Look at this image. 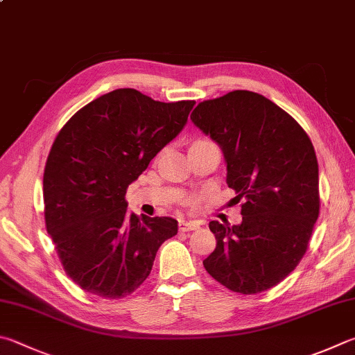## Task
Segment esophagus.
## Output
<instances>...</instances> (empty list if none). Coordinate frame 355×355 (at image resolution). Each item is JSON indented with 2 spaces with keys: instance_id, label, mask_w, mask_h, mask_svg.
I'll return each instance as SVG.
<instances>
[{
  "instance_id": "obj_1",
  "label": "esophagus",
  "mask_w": 355,
  "mask_h": 355,
  "mask_svg": "<svg viewBox=\"0 0 355 355\" xmlns=\"http://www.w3.org/2000/svg\"><path fill=\"white\" fill-rule=\"evenodd\" d=\"M200 223L198 220H182L180 222V231H194L200 228Z\"/></svg>"
}]
</instances>
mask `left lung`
<instances>
[{
  "instance_id": "left-lung-1",
  "label": "left lung",
  "mask_w": 355,
  "mask_h": 355,
  "mask_svg": "<svg viewBox=\"0 0 355 355\" xmlns=\"http://www.w3.org/2000/svg\"><path fill=\"white\" fill-rule=\"evenodd\" d=\"M191 119L222 149L227 184L243 200L239 225L209 222L217 245L206 272L237 293L272 288L298 266L318 218L311 139L282 108L245 89L200 102Z\"/></svg>"
}]
</instances>
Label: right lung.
Here are the masks:
<instances>
[{"label": "right lung", "instance_id": "1", "mask_svg": "<svg viewBox=\"0 0 355 355\" xmlns=\"http://www.w3.org/2000/svg\"><path fill=\"white\" fill-rule=\"evenodd\" d=\"M194 105L119 88L80 108L57 135L43 175L44 222L67 275L85 292L133 293L161 243L177 234L175 218L128 211L125 192Z\"/></svg>", "mask_w": 355, "mask_h": 355}]
</instances>
